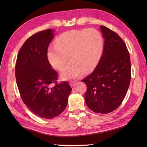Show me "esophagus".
I'll use <instances>...</instances> for the list:
<instances>
[{
  "mask_svg": "<svg viewBox=\"0 0 147 147\" xmlns=\"http://www.w3.org/2000/svg\"><path fill=\"white\" fill-rule=\"evenodd\" d=\"M77 83L76 81H73V82H71L70 83V85L72 86V87H74V86L76 85V84Z\"/></svg>",
  "mask_w": 147,
  "mask_h": 147,
  "instance_id": "1",
  "label": "esophagus"
}]
</instances>
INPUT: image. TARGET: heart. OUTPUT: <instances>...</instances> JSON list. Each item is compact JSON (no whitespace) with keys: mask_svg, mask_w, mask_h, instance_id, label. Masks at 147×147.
<instances>
[{"mask_svg":"<svg viewBox=\"0 0 147 147\" xmlns=\"http://www.w3.org/2000/svg\"><path fill=\"white\" fill-rule=\"evenodd\" d=\"M104 49L103 38L93 28L73 30L61 34L56 39V45L49 47L47 58L54 68L61 71L69 59L71 62L61 73L62 78H78L84 71L95 68Z\"/></svg>","mask_w":147,"mask_h":147,"instance_id":"b5f03b06","label":"heart"}]
</instances>
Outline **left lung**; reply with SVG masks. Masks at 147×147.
Masks as SVG:
<instances>
[{
	"label": "left lung",
	"instance_id": "1",
	"mask_svg": "<svg viewBox=\"0 0 147 147\" xmlns=\"http://www.w3.org/2000/svg\"><path fill=\"white\" fill-rule=\"evenodd\" d=\"M104 45L102 56L93 73L82 80L86 83L85 101L97 113H109L121 105L131 79L130 54L120 36L101 25Z\"/></svg>",
	"mask_w": 147,
	"mask_h": 147
}]
</instances>
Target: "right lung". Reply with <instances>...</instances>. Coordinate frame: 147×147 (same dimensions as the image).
<instances>
[{
    "mask_svg": "<svg viewBox=\"0 0 147 147\" xmlns=\"http://www.w3.org/2000/svg\"><path fill=\"white\" fill-rule=\"evenodd\" d=\"M53 30L37 32L20 49L16 63L17 85L24 104L35 115L53 119L63 112L71 87L65 81L57 82L58 74L47 58L53 38Z\"/></svg>",
    "mask_w": 147,
    "mask_h": 147,
    "instance_id": "obj_1",
    "label": "right lung"
}]
</instances>
